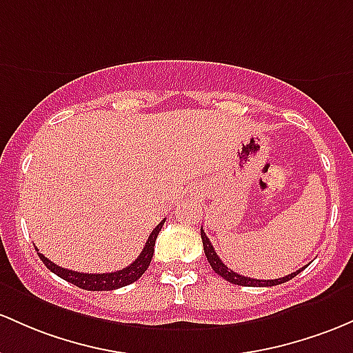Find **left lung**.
Here are the masks:
<instances>
[{"instance_id":"obj_1","label":"left lung","mask_w":353,"mask_h":353,"mask_svg":"<svg viewBox=\"0 0 353 353\" xmlns=\"http://www.w3.org/2000/svg\"><path fill=\"white\" fill-rule=\"evenodd\" d=\"M201 239H203V246H204V254H206L209 265H211V268L216 271V273L219 274L221 278H224L226 281H230V283L233 285H239V286H274V285H281L285 283V281H290L292 278H295L298 273H300L301 270L300 268L295 273L288 274V276H283V278H276V280H254V278H248V276H243V274H238L236 271L230 270L226 265H224L223 261H221L218 253L214 251V248H212L211 241H209V238L204 233V230L201 228Z\"/></svg>"}]
</instances>
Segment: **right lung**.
Masks as SVG:
<instances>
[{
  "instance_id": "add662e5",
  "label": "right lung",
  "mask_w": 353,
  "mask_h": 353,
  "mask_svg": "<svg viewBox=\"0 0 353 353\" xmlns=\"http://www.w3.org/2000/svg\"><path fill=\"white\" fill-rule=\"evenodd\" d=\"M164 223L165 219H162L161 223L154 228L149 239H147L144 250H142V253L139 254V258L135 259L132 265H129L127 268H122L119 271H112V273H80V271L60 268V266L55 265L53 261H50V259L45 258L41 253H38V256L43 261L46 268L53 271L57 276L63 278L68 283L79 286V288L82 290H88V292H110V290H117L122 288V286L134 283V281H137L139 278L145 273V270L149 268L150 265V259H152L157 234L159 231L162 230V226H164Z\"/></svg>"
}]
</instances>
